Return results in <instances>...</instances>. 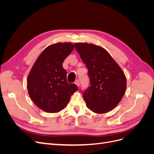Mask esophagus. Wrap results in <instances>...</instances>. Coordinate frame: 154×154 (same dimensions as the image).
I'll return each instance as SVG.
<instances>
[{
  "label": "esophagus",
  "mask_w": 154,
  "mask_h": 154,
  "mask_svg": "<svg viewBox=\"0 0 154 154\" xmlns=\"http://www.w3.org/2000/svg\"><path fill=\"white\" fill-rule=\"evenodd\" d=\"M74 83H75V84L78 86V87H79V86H80V81H79L78 80H77L75 82H74Z\"/></svg>",
  "instance_id": "esophagus-1"
}]
</instances>
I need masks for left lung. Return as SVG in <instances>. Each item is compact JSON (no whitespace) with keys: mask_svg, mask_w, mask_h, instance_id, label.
I'll return each mask as SVG.
<instances>
[{"mask_svg":"<svg viewBox=\"0 0 154 154\" xmlns=\"http://www.w3.org/2000/svg\"><path fill=\"white\" fill-rule=\"evenodd\" d=\"M74 46L88 69L90 86L83 93L88 109L97 114L113 110L127 88L122 69L110 54L99 45L75 43Z\"/></svg>","mask_w":154,"mask_h":154,"instance_id":"left-lung-1","label":"left lung"}]
</instances>
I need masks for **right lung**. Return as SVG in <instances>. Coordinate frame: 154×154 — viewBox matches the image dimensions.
I'll use <instances>...</instances> for the list:
<instances>
[{
    "instance_id": "add662e5",
    "label": "right lung",
    "mask_w": 154,
    "mask_h": 154,
    "mask_svg": "<svg viewBox=\"0 0 154 154\" xmlns=\"http://www.w3.org/2000/svg\"><path fill=\"white\" fill-rule=\"evenodd\" d=\"M74 46L71 42L49 45L36 59L27 80L29 95L39 109L57 113L67 106L77 86L67 81L62 63Z\"/></svg>"
}]
</instances>
